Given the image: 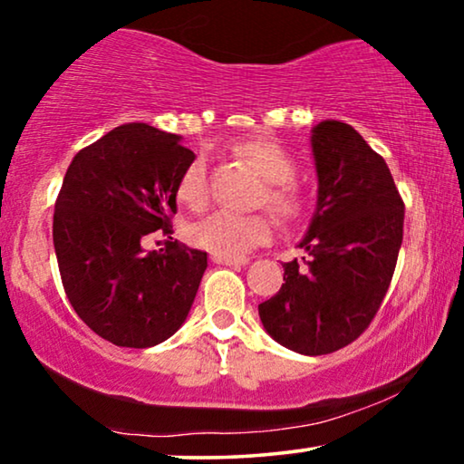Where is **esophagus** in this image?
<instances>
[{
    "mask_svg": "<svg viewBox=\"0 0 464 464\" xmlns=\"http://www.w3.org/2000/svg\"><path fill=\"white\" fill-rule=\"evenodd\" d=\"M211 261L219 266H246L248 264L246 257H227V255H211Z\"/></svg>",
    "mask_w": 464,
    "mask_h": 464,
    "instance_id": "obj_1",
    "label": "esophagus"
}]
</instances>
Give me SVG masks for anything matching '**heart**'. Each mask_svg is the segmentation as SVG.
Here are the masks:
<instances>
[{"instance_id": "heart-1", "label": "heart", "mask_w": 464, "mask_h": 464, "mask_svg": "<svg viewBox=\"0 0 464 464\" xmlns=\"http://www.w3.org/2000/svg\"><path fill=\"white\" fill-rule=\"evenodd\" d=\"M240 157L251 160L267 179V192L264 200L272 207L280 219L293 221L305 209V194L295 182L297 160L285 146L272 140H251L237 146ZM209 197V167L207 157L198 154L186 167L178 182V198L190 209H200ZM190 240L213 255H227V257H243L255 246L267 243L272 238V219L266 213H234L213 211L190 226Z\"/></svg>"}]
</instances>
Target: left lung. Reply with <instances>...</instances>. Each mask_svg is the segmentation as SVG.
<instances>
[{"mask_svg":"<svg viewBox=\"0 0 464 464\" xmlns=\"http://www.w3.org/2000/svg\"><path fill=\"white\" fill-rule=\"evenodd\" d=\"M318 200L285 285L259 304L266 333L291 352L333 353L360 337L379 312L404 237V200L381 154L352 125L312 130Z\"/></svg>","mask_w":464,"mask_h":464,"instance_id":"1","label":"left lung"}]
</instances>
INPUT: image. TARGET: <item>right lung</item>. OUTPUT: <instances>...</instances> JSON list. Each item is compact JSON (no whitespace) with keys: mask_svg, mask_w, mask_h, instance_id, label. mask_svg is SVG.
Instances as JSON below:
<instances>
[{"mask_svg":"<svg viewBox=\"0 0 464 464\" xmlns=\"http://www.w3.org/2000/svg\"><path fill=\"white\" fill-rule=\"evenodd\" d=\"M194 152L146 123L115 127L79 150L53 211V248L72 310L119 347L163 343L186 322L207 253L172 240L143 251L159 229L171 237L178 182Z\"/></svg>","mask_w":464,"mask_h":464,"instance_id":"1","label":"right lung"}]
</instances>
